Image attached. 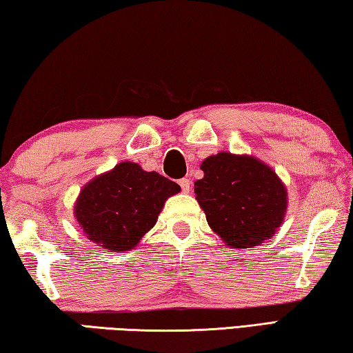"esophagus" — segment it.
Segmentation results:
<instances>
[{
    "label": "esophagus",
    "mask_w": 353,
    "mask_h": 353,
    "mask_svg": "<svg viewBox=\"0 0 353 353\" xmlns=\"http://www.w3.org/2000/svg\"><path fill=\"white\" fill-rule=\"evenodd\" d=\"M178 184H180L183 192H189L190 190V180H188V178H181L180 181H178Z\"/></svg>",
    "instance_id": "34e87169"
}]
</instances>
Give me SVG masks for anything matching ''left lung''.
Wrapping results in <instances>:
<instances>
[{
    "mask_svg": "<svg viewBox=\"0 0 353 353\" xmlns=\"http://www.w3.org/2000/svg\"><path fill=\"white\" fill-rule=\"evenodd\" d=\"M195 195L208 225L231 248L272 238L286 212V189L275 172L252 156L217 153L201 164Z\"/></svg>",
    "mask_w": 353,
    "mask_h": 353,
    "instance_id": "8db88e82",
    "label": "left lung"
}]
</instances>
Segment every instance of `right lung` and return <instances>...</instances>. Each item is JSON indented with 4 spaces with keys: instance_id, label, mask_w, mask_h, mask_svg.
Returning a JSON list of instances; mask_svg holds the SVG:
<instances>
[{
    "instance_id": "add662e5",
    "label": "right lung",
    "mask_w": 353,
    "mask_h": 353,
    "mask_svg": "<svg viewBox=\"0 0 353 353\" xmlns=\"http://www.w3.org/2000/svg\"><path fill=\"white\" fill-rule=\"evenodd\" d=\"M175 181L134 163H120L81 190L74 216L84 234L106 250H131L158 221Z\"/></svg>"
}]
</instances>
